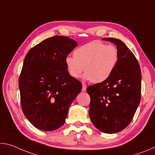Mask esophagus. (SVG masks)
<instances>
[{
  "label": "esophagus",
  "mask_w": 155,
  "mask_h": 155,
  "mask_svg": "<svg viewBox=\"0 0 155 155\" xmlns=\"http://www.w3.org/2000/svg\"><path fill=\"white\" fill-rule=\"evenodd\" d=\"M86 90H87V85H85V84H83V87H82V91H85Z\"/></svg>",
  "instance_id": "1"
}]
</instances>
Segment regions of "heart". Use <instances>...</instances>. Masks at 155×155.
Listing matches in <instances>:
<instances>
[{
	"mask_svg": "<svg viewBox=\"0 0 155 155\" xmlns=\"http://www.w3.org/2000/svg\"><path fill=\"white\" fill-rule=\"evenodd\" d=\"M73 54L74 57L65 58L70 75L78 78L84 70V79L94 83L106 81L114 72L120 58L118 50L115 46L96 41L78 47Z\"/></svg>",
	"mask_w": 155,
	"mask_h": 155,
	"instance_id": "obj_1",
	"label": "heart"
}]
</instances>
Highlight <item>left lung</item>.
<instances>
[{
    "label": "left lung",
    "mask_w": 155,
    "mask_h": 155,
    "mask_svg": "<svg viewBox=\"0 0 155 155\" xmlns=\"http://www.w3.org/2000/svg\"><path fill=\"white\" fill-rule=\"evenodd\" d=\"M115 44L119 62L112 74L104 82L88 86L90 96V117L102 132H120L132 121L141 99V74L134 54L121 40L103 38Z\"/></svg>",
    "instance_id": "8db88e82"
}]
</instances>
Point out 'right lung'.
<instances>
[{
    "mask_svg": "<svg viewBox=\"0 0 155 155\" xmlns=\"http://www.w3.org/2000/svg\"><path fill=\"white\" fill-rule=\"evenodd\" d=\"M77 46L67 36L54 35L29 50L19 77L22 110L34 127L56 130L65 123L68 109L82 84L67 70L65 58Z\"/></svg>",
    "mask_w": 155,
    "mask_h": 155,
    "instance_id": "obj_1",
    "label": "right lung"
}]
</instances>
